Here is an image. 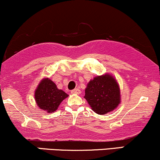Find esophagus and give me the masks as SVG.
<instances>
[{
    "mask_svg": "<svg viewBox=\"0 0 160 160\" xmlns=\"http://www.w3.org/2000/svg\"><path fill=\"white\" fill-rule=\"evenodd\" d=\"M71 93H72V94H80V90L78 89V88H76V89H73V90L71 91Z\"/></svg>",
    "mask_w": 160,
    "mask_h": 160,
    "instance_id": "esophagus-1",
    "label": "esophagus"
}]
</instances>
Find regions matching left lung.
Masks as SVG:
<instances>
[{
    "instance_id": "8db88e82",
    "label": "left lung",
    "mask_w": 160,
    "mask_h": 160,
    "mask_svg": "<svg viewBox=\"0 0 160 160\" xmlns=\"http://www.w3.org/2000/svg\"><path fill=\"white\" fill-rule=\"evenodd\" d=\"M84 98L95 113L106 114L113 111L120 103L118 82L108 74L95 77L88 82Z\"/></svg>"
}]
</instances>
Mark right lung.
<instances>
[{"instance_id":"right-lung-1","label":"right lung","mask_w":160,"mask_h":160,"mask_svg":"<svg viewBox=\"0 0 160 160\" xmlns=\"http://www.w3.org/2000/svg\"><path fill=\"white\" fill-rule=\"evenodd\" d=\"M68 95L57 88L50 79L44 78L40 81L34 92L37 105L48 113L56 111L59 104Z\"/></svg>"}]
</instances>
